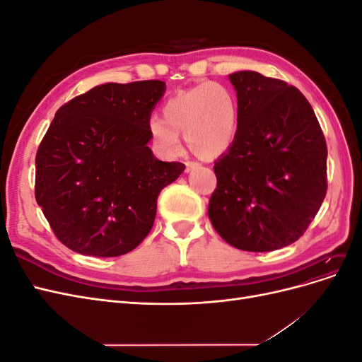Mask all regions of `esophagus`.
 Wrapping results in <instances>:
<instances>
[{"label": "esophagus", "mask_w": 362, "mask_h": 362, "mask_svg": "<svg viewBox=\"0 0 362 362\" xmlns=\"http://www.w3.org/2000/svg\"><path fill=\"white\" fill-rule=\"evenodd\" d=\"M201 164L198 161H185V172H192L194 169H198Z\"/></svg>", "instance_id": "obj_1"}]
</instances>
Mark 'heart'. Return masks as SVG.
<instances>
[{
  "label": "heart",
  "instance_id": "obj_1",
  "mask_svg": "<svg viewBox=\"0 0 362 362\" xmlns=\"http://www.w3.org/2000/svg\"><path fill=\"white\" fill-rule=\"evenodd\" d=\"M148 131L163 154H175L180 149L178 134H185L196 156L214 158L223 154L235 137L237 104L222 84H196L169 96L161 107V119H151Z\"/></svg>",
  "mask_w": 362,
  "mask_h": 362
}]
</instances>
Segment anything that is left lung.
<instances>
[{
  "instance_id": "1",
  "label": "left lung",
  "mask_w": 362,
  "mask_h": 362,
  "mask_svg": "<svg viewBox=\"0 0 362 362\" xmlns=\"http://www.w3.org/2000/svg\"><path fill=\"white\" fill-rule=\"evenodd\" d=\"M237 131L214 161L208 216L226 243L269 252L299 240L327 190V148L308 100L288 83L254 71L229 75Z\"/></svg>"
}]
</instances>
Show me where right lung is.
<instances>
[{
    "label": "right lung",
    "instance_id": "add662e5",
    "mask_svg": "<svg viewBox=\"0 0 362 362\" xmlns=\"http://www.w3.org/2000/svg\"><path fill=\"white\" fill-rule=\"evenodd\" d=\"M107 83L62 105L36 154L35 196L52 233L81 255L119 257L149 234L160 192L185 166L148 146L166 87Z\"/></svg>",
    "mask_w": 362,
    "mask_h": 362
}]
</instances>
